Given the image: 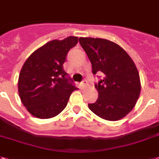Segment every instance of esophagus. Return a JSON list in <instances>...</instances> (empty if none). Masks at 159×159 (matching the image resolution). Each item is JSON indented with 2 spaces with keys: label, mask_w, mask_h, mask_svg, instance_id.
I'll list each match as a JSON object with an SVG mask.
<instances>
[{
  "label": "esophagus",
  "mask_w": 159,
  "mask_h": 159,
  "mask_svg": "<svg viewBox=\"0 0 159 159\" xmlns=\"http://www.w3.org/2000/svg\"><path fill=\"white\" fill-rule=\"evenodd\" d=\"M80 86H81V87H82V88L86 87V86H87V82H86V81H82V82L80 83Z\"/></svg>",
  "instance_id": "1"
}]
</instances>
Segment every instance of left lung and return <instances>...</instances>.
Returning <instances> with one entry per match:
<instances>
[{
    "instance_id": "8db88e82",
    "label": "left lung",
    "mask_w": 159,
    "mask_h": 159,
    "mask_svg": "<svg viewBox=\"0 0 159 159\" xmlns=\"http://www.w3.org/2000/svg\"><path fill=\"white\" fill-rule=\"evenodd\" d=\"M79 42L92 65L93 74L103 77L95 87L99 98L89 109L98 117L117 121L135 107L141 90L139 72L129 55L115 42L80 37Z\"/></svg>"
}]
</instances>
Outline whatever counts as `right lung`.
Wrapping results in <instances>:
<instances>
[{
  "instance_id": "add662e5",
  "label": "right lung",
  "mask_w": 159,
  "mask_h": 159,
  "mask_svg": "<svg viewBox=\"0 0 159 159\" xmlns=\"http://www.w3.org/2000/svg\"><path fill=\"white\" fill-rule=\"evenodd\" d=\"M77 37L53 40L36 50L28 58L19 73L18 91L21 102L33 116L51 118L61 113L70 95L76 91L66 77L64 63Z\"/></svg>"
}]
</instances>
